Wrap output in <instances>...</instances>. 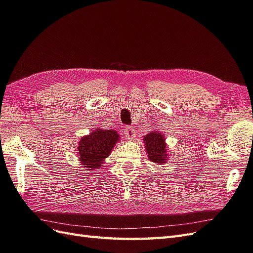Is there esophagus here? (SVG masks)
<instances>
[{
    "mask_svg": "<svg viewBox=\"0 0 253 253\" xmlns=\"http://www.w3.org/2000/svg\"><path fill=\"white\" fill-rule=\"evenodd\" d=\"M134 134H135V131H134V129L131 126H125V128H124V135L126 137V139H128V140L133 139L134 138Z\"/></svg>",
    "mask_w": 253,
    "mask_h": 253,
    "instance_id": "1",
    "label": "esophagus"
}]
</instances>
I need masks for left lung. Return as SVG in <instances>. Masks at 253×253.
<instances>
[{"label": "left lung", "mask_w": 253, "mask_h": 253, "mask_svg": "<svg viewBox=\"0 0 253 253\" xmlns=\"http://www.w3.org/2000/svg\"><path fill=\"white\" fill-rule=\"evenodd\" d=\"M143 140L148 159L158 165H165L168 159L165 135L158 131H151L144 135Z\"/></svg>", "instance_id": "obj_1"}]
</instances>
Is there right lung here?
Returning <instances> with one entry per match:
<instances>
[{
  "label": "right lung",
  "mask_w": 253,
  "mask_h": 253,
  "mask_svg": "<svg viewBox=\"0 0 253 253\" xmlns=\"http://www.w3.org/2000/svg\"><path fill=\"white\" fill-rule=\"evenodd\" d=\"M118 141H120V134L116 130L103 129H95L88 135L82 137L78 145V156L81 165L87 171L99 169Z\"/></svg>",
  "instance_id": "add662e5"
}]
</instances>
